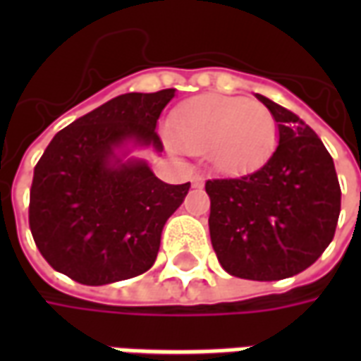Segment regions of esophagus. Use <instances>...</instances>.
Returning <instances> with one entry per match:
<instances>
[{
	"label": "esophagus",
	"mask_w": 361,
	"mask_h": 361,
	"mask_svg": "<svg viewBox=\"0 0 361 361\" xmlns=\"http://www.w3.org/2000/svg\"><path fill=\"white\" fill-rule=\"evenodd\" d=\"M193 185H195V188H201V185H203V176L197 173L195 178H193Z\"/></svg>",
	"instance_id": "1"
}]
</instances>
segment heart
<instances>
[{"label": "heart", "mask_w": 361, "mask_h": 361, "mask_svg": "<svg viewBox=\"0 0 361 361\" xmlns=\"http://www.w3.org/2000/svg\"><path fill=\"white\" fill-rule=\"evenodd\" d=\"M170 141L188 152H209L212 164L222 172H240L271 152L276 121L263 104L199 96L173 114Z\"/></svg>", "instance_id": "heart-1"}]
</instances>
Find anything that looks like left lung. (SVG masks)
<instances>
[{
	"label": "left lung",
	"instance_id": "8db88e82",
	"mask_svg": "<svg viewBox=\"0 0 361 361\" xmlns=\"http://www.w3.org/2000/svg\"><path fill=\"white\" fill-rule=\"evenodd\" d=\"M279 126L265 164L204 183L211 197L212 250L222 269L247 280H282L305 271L333 242L341 185L333 157L302 119L257 94Z\"/></svg>",
	"mask_w": 361,
	"mask_h": 361
}]
</instances>
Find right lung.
Masks as SVG:
<instances>
[{"label":"right lung","instance_id":"add662e5","mask_svg":"<svg viewBox=\"0 0 361 361\" xmlns=\"http://www.w3.org/2000/svg\"><path fill=\"white\" fill-rule=\"evenodd\" d=\"M173 96L176 89L116 96L51 139L35 166L28 204L30 232L51 269L102 286L154 265L162 228L191 183H164L114 149L131 139L160 152L157 121Z\"/></svg>","mask_w":361,"mask_h":361}]
</instances>
